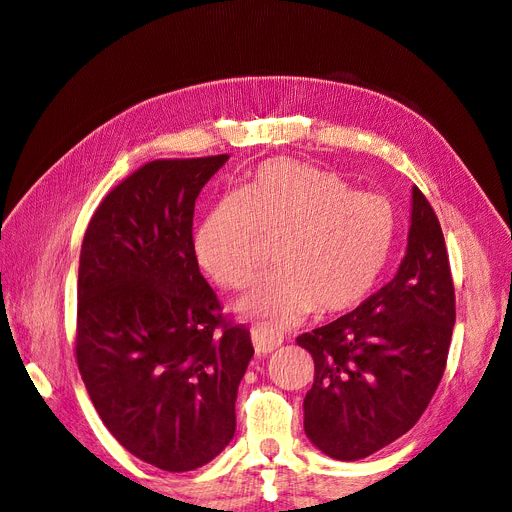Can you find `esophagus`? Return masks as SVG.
I'll use <instances>...</instances> for the list:
<instances>
[{
  "label": "esophagus",
  "instance_id": "1",
  "mask_svg": "<svg viewBox=\"0 0 512 512\" xmlns=\"http://www.w3.org/2000/svg\"><path fill=\"white\" fill-rule=\"evenodd\" d=\"M252 344H254V350L258 354H269L273 352L275 348L282 346V337L275 335L271 329L267 327H254L252 329Z\"/></svg>",
  "mask_w": 512,
  "mask_h": 512
}]
</instances>
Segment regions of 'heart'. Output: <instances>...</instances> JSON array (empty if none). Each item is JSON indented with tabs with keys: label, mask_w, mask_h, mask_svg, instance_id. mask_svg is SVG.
I'll use <instances>...</instances> for the list:
<instances>
[{
	"label": "heart",
	"mask_w": 512,
	"mask_h": 512,
	"mask_svg": "<svg viewBox=\"0 0 512 512\" xmlns=\"http://www.w3.org/2000/svg\"><path fill=\"white\" fill-rule=\"evenodd\" d=\"M397 211L378 192L352 190L335 170L297 160L258 166L237 194L198 222L194 254L215 284L239 290L254 277L262 243L277 267L239 301V312L275 327L314 312L359 307L389 265Z\"/></svg>",
	"instance_id": "b5f03b06"
}]
</instances>
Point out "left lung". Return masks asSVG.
Segmentation results:
<instances>
[{
  "label": "left lung",
  "instance_id": "8db88e82",
  "mask_svg": "<svg viewBox=\"0 0 512 512\" xmlns=\"http://www.w3.org/2000/svg\"><path fill=\"white\" fill-rule=\"evenodd\" d=\"M455 286L436 211L412 188L408 250L393 280L354 312L297 337L314 359L305 433L324 455L356 461L410 431L442 380Z\"/></svg>",
  "mask_w": 512,
  "mask_h": 512
}]
</instances>
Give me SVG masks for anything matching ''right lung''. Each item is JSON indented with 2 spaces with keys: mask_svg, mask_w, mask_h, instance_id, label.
Segmentation results:
<instances>
[{
  "mask_svg": "<svg viewBox=\"0 0 512 512\" xmlns=\"http://www.w3.org/2000/svg\"><path fill=\"white\" fill-rule=\"evenodd\" d=\"M228 156L153 160L96 209L79 260L76 363L106 429L166 472L218 457L254 356L194 254V203Z\"/></svg>",
  "mask_w": 512,
  "mask_h": 512,
  "instance_id": "obj_1",
  "label": "right lung"
}]
</instances>
